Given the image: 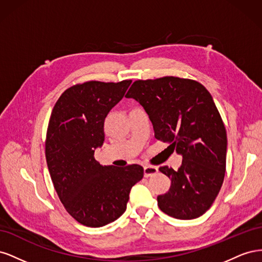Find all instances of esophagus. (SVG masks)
I'll return each instance as SVG.
<instances>
[{
	"label": "esophagus",
	"instance_id": "obj_1",
	"mask_svg": "<svg viewBox=\"0 0 262 262\" xmlns=\"http://www.w3.org/2000/svg\"><path fill=\"white\" fill-rule=\"evenodd\" d=\"M158 171V168L155 166H144V177H150L154 176Z\"/></svg>",
	"mask_w": 262,
	"mask_h": 262
}]
</instances>
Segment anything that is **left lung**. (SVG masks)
Segmentation results:
<instances>
[{
    "instance_id": "1",
    "label": "left lung",
    "mask_w": 262,
    "mask_h": 262,
    "mask_svg": "<svg viewBox=\"0 0 262 262\" xmlns=\"http://www.w3.org/2000/svg\"><path fill=\"white\" fill-rule=\"evenodd\" d=\"M125 97L144 108L155 138L182 156L178 170L160 167L171 184L157 196L158 207L179 220L201 216L217 196L226 168V130L211 94L196 81L165 76L136 81Z\"/></svg>"
}]
</instances>
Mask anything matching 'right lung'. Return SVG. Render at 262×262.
<instances>
[{
	"label": "right lung",
	"mask_w": 262,
	"mask_h": 262,
	"mask_svg": "<svg viewBox=\"0 0 262 262\" xmlns=\"http://www.w3.org/2000/svg\"><path fill=\"white\" fill-rule=\"evenodd\" d=\"M131 81H91L70 87L55 102L46 139V160L61 202L78 223L101 227L120 217L131 188L143 178L138 164L102 166L94 157L104 143V122Z\"/></svg>",
	"instance_id": "obj_1"
}]
</instances>
